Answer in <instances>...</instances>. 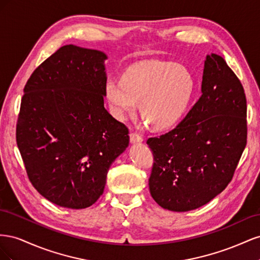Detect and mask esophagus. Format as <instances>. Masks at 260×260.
<instances>
[{
  "label": "esophagus",
  "instance_id": "1",
  "mask_svg": "<svg viewBox=\"0 0 260 260\" xmlns=\"http://www.w3.org/2000/svg\"><path fill=\"white\" fill-rule=\"evenodd\" d=\"M143 141V138L141 137L140 135H138L137 132H131L130 133V142L131 143H140V142H142Z\"/></svg>",
  "mask_w": 260,
  "mask_h": 260
}]
</instances>
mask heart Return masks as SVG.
<instances>
[{"instance_id":"b5f03b06","label":"heart","mask_w":260,"mask_h":260,"mask_svg":"<svg viewBox=\"0 0 260 260\" xmlns=\"http://www.w3.org/2000/svg\"><path fill=\"white\" fill-rule=\"evenodd\" d=\"M188 70L170 61H147L131 67L122 78H108L105 94L111 111L124 119L137 108L157 128H168L183 115L193 92Z\"/></svg>"}]
</instances>
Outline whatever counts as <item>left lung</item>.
Segmentation results:
<instances>
[{
  "mask_svg": "<svg viewBox=\"0 0 260 260\" xmlns=\"http://www.w3.org/2000/svg\"><path fill=\"white\" fill-rule=\"evenodd\" d=\"M246 107L237 75L207 55L202 96L175 129L146 142L154 156L149 192L160 207L193 210L224 190L246 146Z\"/></svg>",
  "mask_w": 260,
  "mask_h": 260,
  "instance_id": "obj_1",
  "label": "left lung"
}]
</instances>
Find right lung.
Returning a JSON list of instances; mask_svg holds the SVG:
<instances>
[{
  "mask_svg": "<svg viewBox=\"0 0 260 260\" xmlns=\"http://www.w3.org/2000/svg\"><path fill=\"white\" fill-rule=\"evenodd\" d=\"M106 54L64 45L28 79L16 127L30 182L60 207L82 209L103 194L129 130L104 107Z\"/></svg>",
  "mask_w": 260,
  "mask_h": 260,
  "instance_id": "obj_1",
  "label": "right lung"
}]
</instances>
